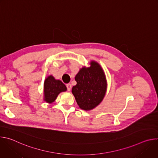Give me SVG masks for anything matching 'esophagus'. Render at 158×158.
Returning <instances> with one entry per match:
<instances>
[{"label":"esophagus","instance_id":"1","mask_svg":"<svg viewBox=\"0 0 158 158\" xmlns=\"http://www.w3.org/2000/svg\"><path fill=\"white\" fill-rule=\"evenodd\" d=\"M66 87H67V91H70L71 89V84H67L66 85Z\"/></svg>","mask_w":158,"mask_h":158}]
</instances>
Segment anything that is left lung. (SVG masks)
Here are the masks:
<instances>
[{"instance_id":"1","label":"left lung","mask_w":158,"mask_h":158,"mask_svg":"<svg viewBox=\"0 0 158 158\" xmlns=\"http://www.w3.org/2000/svg\"><path fill=\"white\" fill-rule=\"evenodd\" d=\"M91 67H82L75 77L77 84L72 93L82 109H94L103 99L107 87L106 77L101 67L92 61Z\"/></svg>"}]
</instances>
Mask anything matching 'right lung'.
<instances>
[{"instance_id": "1", "label": "right lung", "mask_w": 158, "mask_h": 158, "mask_svg": "<svg viewBox=\"0 0 158 158\" xmlns=\"http://www.w3.org/2000/svg\"><path fill=\"white\" fill-rule=\"evenodd\" d=\"M66 86L59 80H56L52 76L46 79L44 82V101L51 103L54 102L58 94L65 91Z\"/></svg>"}]
</instances>
